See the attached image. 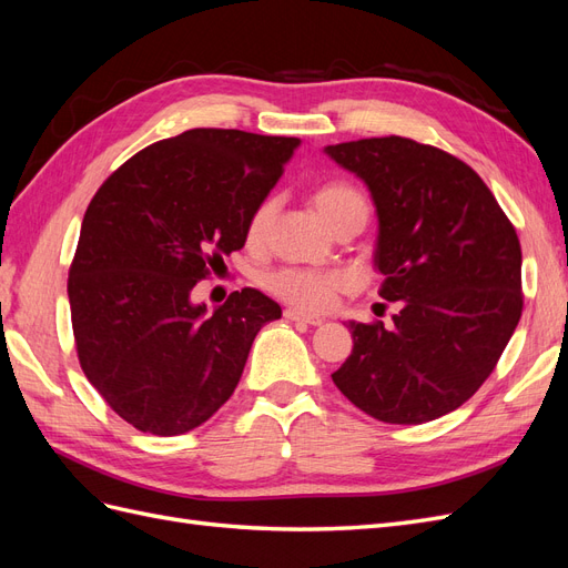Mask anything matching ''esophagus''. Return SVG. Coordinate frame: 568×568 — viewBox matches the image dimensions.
Instances as JSON below:
<instances>
[{
    "instance_id": "34e87169",
    "label": "esophagus",
    "mask_w": 568,
    "mask_h": 568,
    "mask_svg": "<svg viewBox=\"0 0 568 568\" xmlns=\"http://www.w3.org/2000/svg\"><path fill=\"white\" fill-rule=\"evenodd\" d=\"M284 317H286L288 322H301V324H311V326H320V324L324 322V317H320V315H307V313H303V311H296V307H286Z\"/></svg>"
}]
</instances>
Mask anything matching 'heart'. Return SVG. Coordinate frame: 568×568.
<instances>
[{
	"label": "heart",
	"instance_id": "obj_1",
	"mask_svg": "<svg viewBox=\"0 0 568 568\" xmlns=\"http://www.w3.org/2000/svg\"><path fill=\"white\" fill-rule=\"evenodd\" d=\"M313 205L320 217L329 227H336L338 222L353 215H367V199L357 186L348 182H326L313 194ZM274 217V203L265 201L255 209L248 222V242L261 244L270 232ZM348 277L341 272H315V270H280L267 280V286L280 298L294 303L305 311H324L332 305L338 291L346 288Z\"/></svg>",
	"mask_w": 568,
	"mask_h": 568
}]
</instances>
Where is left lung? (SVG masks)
Returning a JSON list of instances; mask_svg holds the SVG:
<instances>
[{
	"label": "left lung",
	"mask_w": 568,
	"mask_h": 568,
	"mask_svg": "<svg viewBox=\"0 0 568 568\" xmlns=\"http://www.w3.org/2000/svg\"><path fill=\"white\" fill-rule=\"evenodd\" d=\"M324 153L367 184L379 296L400 301L388 329L348 322L353 353L332 379L386 424L448 415L488 379L519 324V236L484 180L436 146L393 134Z\"/></svg>",
	"instance_id": "left-lung-1"
}]
</instances>
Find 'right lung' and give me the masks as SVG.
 <instances>
[{
	"mask_svg": "<svg viewBox=\"0 0 568 568\" xmlns=\"http://www.w3.org/2000/svg\"><path fill=\"white\" fill-rule=\"evenodd\" d=\"M296 136L186 130L101 184L68 272L80 367L113 412L153 436L209 422L242 379L255 334L282 307L242 288L211 313L192 291L248 222Z\"/></svg>",
	"mask_w": 568,
	"mask_h": 568,
	"instance_id": "obj_1",
	"label": "right lung"
}]
</instances>
